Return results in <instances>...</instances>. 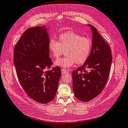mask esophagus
Masks as SVG:
<instances>
[{"label": "esophagus", "instance_id": "esophagus-1", "mask_svg": "<svg viewBox=\"0 0 128 128\" xmlns=\"http://www.w3.org/2000/svg\"><path fill=\"white\" fill-rule=\"evenodd\" d=\"M68 72L67 70H66V69H64V68H62L61 69V73L62 74H64V73H67Z\"/></svg>", "mask_w": 128, "mask_h": 128}]
</instances>
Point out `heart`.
I'll use <instances>...</instances> for the list:
<instances>
[{
  "label": "heart",
  "mask_w": 128,
  "mask_h": 128,
  "mask_svg": "<svg viewBox=\"0 0 128 128\" xmlns=\"http://www.w3.org/2000/svg\"><path fill=\"white\" fill-rule=\"evenodd\" d=\"M92 44L90 39L74 32L61 34L58 41L51 38L48 43V49L53 58H58L64 53V58L55 61L56 66L68 68L76 63L84 64L90 54Z\"/></svg>",
  "instance_id": "b5f03b06"
}]
</instances>
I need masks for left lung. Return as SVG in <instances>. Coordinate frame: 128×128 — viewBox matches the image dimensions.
<instances>
[{"mask_svg":"<svg viewBox=\"0 0 128 128\" xmlns=\"http://www.w3.org/2000/svg\"><path fill=\"white\" fill-rule=\"evenodd\" d=\"M92 30V48L87 60L72 72L73 89L76 98L88 102L98 96L106 86L112 61L111 49L98 33Z\"/></svg>","mask_w":128,"mask_h":128,"instance_id":"left-lung-1","label":"left lung"}]
</instances>
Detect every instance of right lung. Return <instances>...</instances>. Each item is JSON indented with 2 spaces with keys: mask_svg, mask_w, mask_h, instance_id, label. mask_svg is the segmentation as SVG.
<instances>
[{
  "mask_svg": "<svg viewBox=\"0 0 128 128\" xmlns=\"http://www.w3.org/2000/svg\"><path fill=\"white\" fill-rule=\"evenodd\" d=\"M44 27L28 28L14 47V63L18 80L27 95L40 104H47L55 98L60 68L52 67L48 49L49 38Z\"/></svg>",
  "mask_w": 128,
  "mask_h": 128,
  "instance_id": "1",
  "label": "right lung"
}]
</instances>
